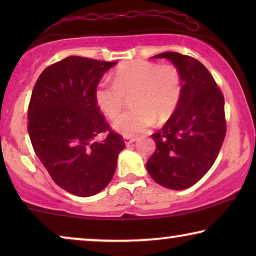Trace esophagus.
Returning a JSON list of instances; mask_svg holds the SVG:
<instances>
[{
    "label": "esophagus",
    "instance_id": "obj_1",
    "mask_svg": "<svg viewBox=\"0 0 256 256\" xmlns=\"http://www.w3.org/2000/svg\"><path fill=\"white\" fill-rule=\"evenodd\" d=\"M124 143L127 146H129V144H132V143H134L135 141H136V138H130V136H124Z\"/></svg>",
    "mask_w": 256,
    "mask_h": 256
}]
</instances>
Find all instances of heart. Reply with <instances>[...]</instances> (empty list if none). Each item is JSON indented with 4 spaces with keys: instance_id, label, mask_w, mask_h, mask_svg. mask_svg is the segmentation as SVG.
I'll list each match as a JSON object with an SVG mask.
<instances>
[{
    "instance_id": "heart-1",
    "label": "heart",
    "mask_w": 256,
    "mask_h": 256,
    "mask_svg": "<svg viewBox=\"0 0 256 256\" xmlns=\"http://www.w3.org/2000/svg\"><path fill=\"white\" fill-rule=\"evenodd\" d=\"M183 94L182 76L176 66L148 60H135L120 66L113 84L100 82L94 99L101 112L115 118L132 96L130 110L114 122V128L124 136H136L157 120L164 124L172 116Z\"/></svg>"
}]
</instances>
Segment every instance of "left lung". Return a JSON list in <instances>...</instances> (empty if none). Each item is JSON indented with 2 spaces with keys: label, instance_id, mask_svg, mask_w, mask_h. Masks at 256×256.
<instances>
[{
  "label": "left lung",
  "instance_id": "left-lung-1",
  "mask_svg": "<svg viewBox=\"0 0 256 256\" xmlns=\"http://www.w3.org/2000/svg\"><path fill=\"white\" fill-rule=\"evenodd\" d=\"M183 82L180 102L163 128L152 135L156 149L146 162L152 180L184 190L197 183L214 163L226 135L225 99L208 70L197 59L163 52Z\"/></svg>",
  "mask_w": 256,
  "mask_h": 256
}]
</instances>
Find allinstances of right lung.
<instances>
[{
    "label": "right lung",
    "instance_id": "obj_1",
    "mask_svg": "<svg viewBox=\"0 0 256 256\" xmlns=\"http://www.w3.org/2000/svg\"><path fill=\"white\" fill-rule=\"evenodd\" d=\"M116 62L70 56L38 76L28 107V132L34 152L58 186L79 197L104 190L124 148L96 104L94 90ZM106 138L93 142L96 134Z\"/></svg>",
    "mask_w": 256,
    "mask_h": 256
}]
</instances>
